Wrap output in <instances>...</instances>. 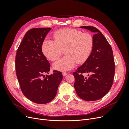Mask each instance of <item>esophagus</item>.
Instances as JSON below:
<instances>
[{
	"label": "esophagus",
	"instance_id": "34e87169",
	"mask_svg": "<svg viewBox=\"0 0 129 129\" xmlns=\"http://www.w3.org/2000/svg\"><path fill=\"white\" fill-rule=\"evenodd\" d=\"M67 74H68V73H66V72H63V73H62V75H63V76H64L67 75Z\"/></svg>",
	"mask_w": 129,
	"mask_h": 129
}]
</instances>
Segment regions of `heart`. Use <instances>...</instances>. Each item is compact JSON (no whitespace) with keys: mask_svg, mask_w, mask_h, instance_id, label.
<instances>
[{"mask_svg":"<svg viewBox=\"0 0 129 129\" xmlns=\"http://www.w3.org/2000/svg\"><path fill=\"white\" fill-rule=\"evenodd\" d=\"M53 37L55 41L44 40L41 50L45 56L52 61L58 59L64 50L66 56L53 64L56 71H69L74 67L76 62L83 63L90 55L93 39L90 34L76 29L63 28L56 31Z\"/></svg>","mask_w":129,"mask_h":129,"instance_id":"1","label":"heart"}]
</instances>
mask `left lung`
<instances>
[{
	"label": "left lung",
	"instance_id": "8db88e82",
	"mask_svg": "<svg viewBox=\"0 0 129 129\" xmlns=\"http://www.w3.org/2000/svg\"><path fill=\"white\" fill-rule=\"evenodd\" d=\"M94 33L93 46L88 60L73 73L77 96L86 101L102 99L110 90L114 81L115 62L110 45L100 31L93 26H81ZM89 73L88 77L83 73Z\"/></svg>",
	"mask_w": 129,
	"mask_h": 129
}]
</instances>
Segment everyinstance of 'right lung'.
I'll return each instance as SVG.
<instances>
[{
	"mask_svg": "<svg viewBox=\"0 0 129 129\" xmlns=\"http://www.w3.org/2000/svg\"><path fill=\"white\" fill-rule=\"evenodd\" d=\"M51 28H34L28 30L18 48L15 57L17 79L23 94L37 104L48 103L55 97L63 75L54 71L49 76L50 65L42 53L41 46Z\"/></svg>",
	"mask_w": 129,
	"mask_h": 129,
	"instance_id": "1",
	"label": "right lung"
}]
</instances>
